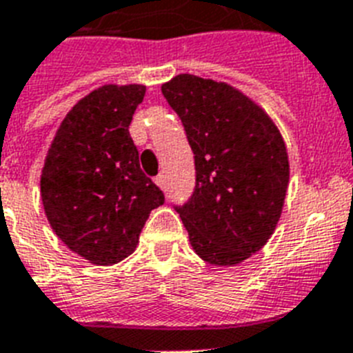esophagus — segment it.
Returning a JSON list of instances; mask_svg holds the SVG:
<instances>
[{
  "label": "esophagus",
  "instance_id": "esophagus-1",
  "mask_svg": "<svg viewBox=\"0 0 353 353\" xmlns=\"http://www.w3.org/2000/svg\"><path fill=\"white\" fill-rule=\"evenodd\" d=\"M154 183H156L159 188H165V176H163V174L156 176V177H154Z\"/></svg>",
  "mask_w": 353,
  "mask_h": 353
}]
</instances>
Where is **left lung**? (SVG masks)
<instances>
[{
  "label": "left lung",
  "mask_w": 353,
  "mask_h": 353,
  "mask_svg": "<svg viewBox=\"0 0 353 353\" xmlns=\"http://www.w3.org/2000/svg\"><path fill=\"white\" fill-rule=\"evenodd\" d=\"M196 159L190 201L176 206L197 256L234 266L276 230L290 165L272 117L228 83L179 74L163 83Z\"/></svg>",
  "instance_id": "8db88e82"
}]
</instances>
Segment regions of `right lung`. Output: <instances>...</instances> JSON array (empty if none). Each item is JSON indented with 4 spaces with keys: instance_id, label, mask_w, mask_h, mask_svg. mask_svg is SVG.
Returning a JSON list of instances; mask_svg holds the SVG:
<instances>
[{
    "instance_id": "right-lung-1",
    "label": "right lung",
    "mask_w": 353,
    "mask_h": 353,
    "mask_svg": "<svg viewBox=\"0 0 353 353\" xmlns=\"http://www.w3.org/2000/svg\"><path fill=\"white\" fill-rule=\"evenodd\" d=\"M145 85H103L74 105L57 128L41 170V201L56 236L94 265L136 250L163 192L143 174L132 116Z\"/></svg>"
}]
</instances>
